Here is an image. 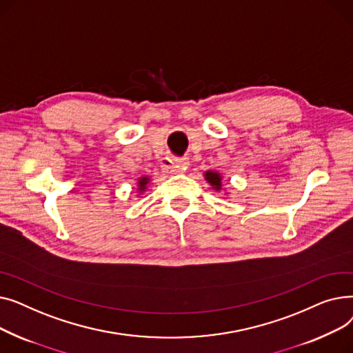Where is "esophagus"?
<instances>
[{
	"label": "esophagus",
	"mask_w": 353,
	"mask_h": 353,
	"mask_svg": "<svg viewBox=\"0 0 353 353\" xmlns=\"http://www.w3.org/2000/svg\"><path fill=\"white\" fill-rule=\"evenodd\" d=\"M188 167H189V160L186 157L173 160V170L174 172H184V170H188Z\"/></svg>",
	"instance_id": "obj_1"
}]
</instances>
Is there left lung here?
Listing matches in <instances>:
<instances>
[{
  "instance_id": "8db88e82",
  "label": "left lung",
  "mask_w": 353,
  "mask_h": 353,
  "mask_svg": "<svg viewBox=\"0 0 353 353\" xmlns=\"http://www.w3.org/2000/svg\"><path fill=\"white\" fill-rule=\"evenodd\" d=\"M205 179L210 184L212 189H214L216 192H220L221 189H223V184H221V180H223V177H221V174L219 172L209 170V172L205 173Z\"/></svg>"
}]
</instances>
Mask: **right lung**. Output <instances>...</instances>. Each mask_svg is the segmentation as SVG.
I'll return each mask as SVG.
<instances>
[{
	"label": "right lung",
	"instance_id": "right-lung-1",
	"mask_svg": "<svg viewBox=\"0 0 353 353\" xmlns=\"http://www.w3.org/2000/svg\"><path fill=\"white\" fill-rule=\"evenodd\" d=\"M148 183H150V177H148V176H141V177H139V180H137V192H139L140 194L147 190V184H148Z\"/></svg>",
	"mask_w": 353,
	"mask_h": 353
}]
</instances>
